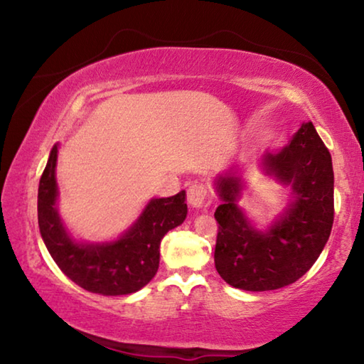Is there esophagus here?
<instances>
[{
    "mask_svg": "<svg viewBox=\"0 0 364 364\" xmlns=\"http://www.w3.org/2000/svg\"><path fill=\"white\" fill-rule=\"evenodd\" d=\"M208 197V189L204 183H193L188 189V202L189 205L199 208L205 204Z\"/></svg>",
    "mask_w": 364,
    "mask_h": 364,
    "instance_id": "esophagus-1",
    "label": "esophagus"
}]
</instances>
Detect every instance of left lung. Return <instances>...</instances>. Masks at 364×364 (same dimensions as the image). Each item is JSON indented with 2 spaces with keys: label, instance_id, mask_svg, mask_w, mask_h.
<instances>
[{
  "label": "left lung",
  "instance_id": "1",
  "mask_svg": "<svg viewBox=\"0 0 364 364\" xmlns=\"http://www.w3.org/2000/svg\"><path fill=\"white\" fill-rule=\"evenodd\" d=\"M267 173L291 184L294 202L268 231H257L237 207L241 178L220 176L221 204L215 268L242 291H273L300 279L318 260L334 221V170L328 147L311 122L304 123L284 149L267 154Z\"/></svg>",
  "mask_w": 364,
  "mask_h": 364
}]
</instances>
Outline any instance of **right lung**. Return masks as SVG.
<instances>
[{
	"mask_svg": "<svg viewBox=\"0 0 364 364\" xmlns=\"http://www.w3.org/2000/svg\"><path fill=\"white\" fill-rule=\"evenodd\" d=\"M56 160L58 146H54L38 186V226L53 260L85 291L102 295L139 291L157 273L160 241L186 218V193L152 199L119 241L77 244L65 232L56 210Z\"/></svg>",
	"mask_w": 364,
	"mask_h": 364,
	"instance_id": "add662e5",
	"label": "right lung"
}]
</instances>
